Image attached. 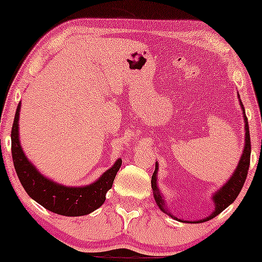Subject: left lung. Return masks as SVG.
<instances>
[{
	"instance_id": "1",
	"label": "left lung",
	"mask_w": 262,
	"mask_h": 262,
	"mask_svg": "<svg viewBox=\"0 0 262 262\" xmlns=\"http://www.w3.org/2000/svg\"><path fill=\"white\" fill-rule=\"evenodd\" d=\"M240 104H242V107H243L242 101H240ZM243 110H244V107H243ZM244 119H245V130H246L245 148H244V151H243L242 159H240L239 165H237L235 172H234L233 176L230 177L229 181L225 183L223 187L219 189L217 193L213 196V200H214V204H215L214 212H213L209 217L204 218V219H202V221L194 222V223H202V222H207V221H209V219L214 218L215 215L219 214V213L223 212V210L227 208L228 206H230V204L235 201V198L239 196L240 191H242L243 186H244L246 175H248V171H249V165H250V155H251L250 133H249L248 118H246L245 112H244ZM155 166H156L155 171H154V173H152V177H151V187H152V189H154V197H155L156 203H158V206L160 207L161 210H164L165 213H167L166 210H165L164 201L161 200L160 192H159L158 187H156V171H158V164H156ZM171 217L175 218L173 215H171ZM175 219H177V218H175Z\"/></svg>"
}]
</instances>
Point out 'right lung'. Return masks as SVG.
<instances>
[{"label": "right lung", "mask_w": 262, "mask_h": 262, "mask_svg": "<svg viewBox=\"0 0 262 262\" xmlns=\"http://www.w3.org/2000/svg\"><path fill=\"white\" fill-rule=\"evenodd\" d=\"M19 108L20 103L17 107L12 125L11 149L14 169L27 193L50 212L68 217L86 215L101 207L106 201L107 192L112 188L114 177L121 169V159L97 181L85 187H65L50 181L40 175L23 154L18 138Z\"/></svg>", "instance_id": "add662e5"}]
</instances>
